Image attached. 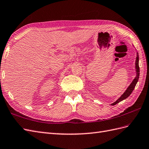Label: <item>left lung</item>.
I'll return each instance as SVG.
<instances>
[{
    "mask_svg": "<svg viewBox=\"0 0 149 149\" xmlns=\"http://www.w3.org/2000/svg\"><path fill=\"white\" fill-rule=\"evenodd\" d=\"M139 53H136V60H135V69H136V77L135 78L133 79V81H132V82L130 84V85L128 86V87L127 88V89L125 91V92L121 95L120 96V97H119L118 100L112 103L111 105L114 106L118 102H121V101H123L125 99H127L130 95L132 94V93L133 92V89L135 87V86L137 82L139 81V75H140V68H139Z\"/></svg>",
    "mask_w": 149,
    "mask_h": 149,
    "instance_id": "1",
    "label": "left lung"
}]
</instances>
